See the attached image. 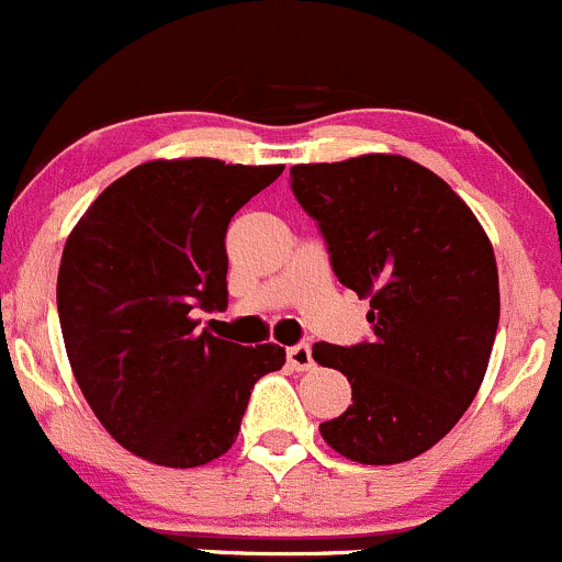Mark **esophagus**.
Listing matches in <instances>:
<instances>
[{"mask_svg": "<svg viewBox=\"0 0 562 562\" xmlns=\"http://www.w3.org/2000/svg\"><path fill=\"white\" fill-rule=\"evenodd\" d=\"M286 358H290L292 370H297V372H308V370H312V367H314L312 347H308L306 341H303V345L290 347V350H286Z\"/></svg>", "mask_w": 562, "mask_h": 562, "instance_id": "obj_1", "label": "esophagus"}]
</instances>
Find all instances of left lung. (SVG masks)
<instances>
[{"label":"left lung","mask_w":562,"mask_h":562,"mask_svg":"<svg viewBox=\"0 0 562 562\" xmlns=\"http://www.w3.org/2000/svg\"><path fill=\"white\" fill-rule=\"evenodd\" d=\"M290 181L336 278L370 297V341L312 350L352 389V405L319 432L350 461H411L456 427L488 370L494 248L445 179L397 154L295 165Z\"/></svg>","instance_id":"left-lung-1"}]
</instances>
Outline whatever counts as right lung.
Returning a JSON list of instances; mask_svg holds the SVG:
<instances>
[{
  "label": "right lung",
  "mask_w": 562,
  "mask_h": 562,
  "mask_svg": "<svg viewBox=\"0 0 562 562\" xmlns=\"http://www.w3.org/2000/svg\"><path fill=\"white\" fill-rule=\"evenodd\" d=\"M284 165L154 159L112 181L68 234L57 314L74 378L104 430L146 461L192 469L232 450L278 345L198 328L228 306L226 232Z\"/></svg>",
  "instance_id": "1"
}]
</instances>
